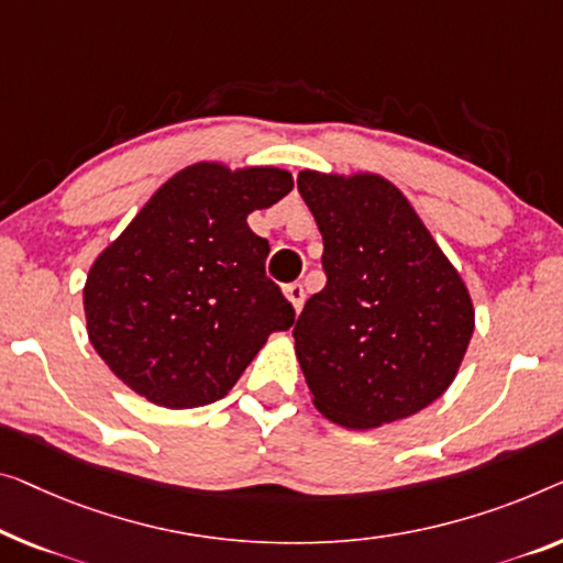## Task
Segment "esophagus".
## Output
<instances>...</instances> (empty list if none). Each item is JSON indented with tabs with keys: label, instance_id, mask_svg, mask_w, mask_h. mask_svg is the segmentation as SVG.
<instances>
[{
	"label": "esophagus",
	"instance_id": "1",
	"mask_svg": "<svg viewBox=\"0 0 563 563\" xmlns=\"http://www.w3.org/2000/svg\"><path fill=\"white\" fill-rule=\"evenodd\" d=\"M285 298L290 300L292 308H296V313H300V308H303V300H306V290L300 283H290L285 285Z\"/></svg>",
	"mask_w": 563,
	"mask_h": 563
}]
</instances>
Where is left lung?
Instances as JSON below:
<instances>
[{
	"label": "left lung",
	"instance_id": "obj_1",
	"mask_svg": "<svg viewBox=\"0 0 563 563\" xmlns=\"http://www.w3.org/2000/svg\"><path fill=\"white\" fill-rule=\"evenodd\" d=\"M298 191L329 278L292 329L316 409L349 430L417 415L448 391L473 339L465 280L384 176L306 169Z\"/></svg>",
	"mask_w": 563,
	"mask_h": 563
}]
</instances>
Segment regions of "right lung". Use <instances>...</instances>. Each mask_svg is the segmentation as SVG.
I'll return each mask as SVG.
<instances>
[{
    "mask_svg": "<svg viewBox=\"0 0 563 563\" xmlns=\"http://www.w3.org/2000/svg\"><path fill=\"white\" fill-rule=\"evenodd\" d=\"M292 189L278 166L199 162L154 191L90 267L88 339L125 387L166 409L228 394L296 310L265 275L247 214Z\"/></svg>",
    "mask_w": 563,
    "mask_h": 563,
    "instance_id": "right-lung-1",
    "label": "right lung"
}]
</instances>
